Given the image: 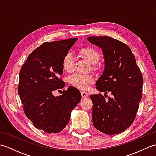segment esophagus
I'll list each match as a JSON object with an SVG mask.
<instances>
[{
    "instance_id": "esophagus-1",
    "label": "esophagus",
    "mask_w": 156,
    "mask_h": 156,
    "mask_svg": "<svg viewBox=\"0 0 156 156\" xmlns=\"http://www.w3.org/2000/svg\"><path fill=\"white\" fill-rule=\"evenodd\" d=\"M81 95H82V98H87V97H88V92H87L82 91V92H81Z\"/></svg>"
}]
</instances>
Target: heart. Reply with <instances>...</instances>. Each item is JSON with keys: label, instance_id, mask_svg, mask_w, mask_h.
Returning <instances> with one entry per match:
<instances>
[{"label": "heart", "instance_id": "1", "mask_svg": "<svg viewBox=\"0 0 156 156\" xmlns=\"http://www.w3.org/2000/svg\"><path fill=\"white\" fill-rule=\"evenodd\" d=\"M80 54L82 57L90 63L93 66V68H97V64L100 59V54L94 48L92 47H84L81 48L79 50ZM62 66L63 69L66 72L70 73L74 70V59L71 54H67L63 58L62 62ZM94 81V77L91 75L81 74L76 73L72 75L69 78V84L82 90L87 89L90 84Z\"/></svg>", "mask_w": 156, "mask_h": 156}]
</instances>
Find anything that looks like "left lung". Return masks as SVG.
Returning <instances> with one entry per match:
<instances>
[{
  "label": "left lung",
  "mask_w": 156,
  "mask_h": 156,
  "mask_svg": "<svg viewBox=\"0 0 156 156\" xmlns=\"http://www.w3.org/2000/svg\"><path fill=\"white\" fill-rule=\"evenodd\" d=\"M101 48L105 66L96 82V88L112 97L91 94L94 127L107 135L120 133L133 123L142 97L143 76L131 49L124 43L107 36L88 37ZM106 95V94H105Z\"/></svg>",
  "instance_id": "8db88e82"
}]
</instances>
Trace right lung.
<instances>
[{"mask_svg": "<svg viewBox=\"0 0 156 156\" xmlns=\"http://www.w3.org/2000/svg\"><path fill=\"white\" fill-rule=\"evenodd\" d=\"M77 38L45 42L32 51L19 73L18 92L27 117L45 133H56L68 125L72 111L81 100L77 88L69 87L59 97L53 91L64 88L62 62Z\"/></svg>", "mask_w": 156, "mask_h": 156, "instance_id": "1", "label": "right lung"}]
</instances>
